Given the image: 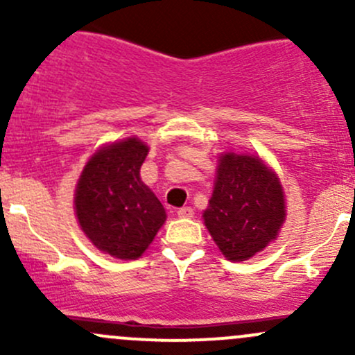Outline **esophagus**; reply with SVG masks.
Segmentation results:
<instances>
[{
	"label": "esophagus",
	"mask_w": 355,
	"mask_h": 355,
	"mask_svg": "<svg viewBox=\"0 0 355 355\" xmlns=\"http://www.w3.org/2000/svg\"><path fill=\"white\" fill-rule=\"evenodd\" d=\"M178 216L180 218H192L194 216V209L191 206H184L178 209Z\"/></svg>",
	"instance_id": "1"
}]
</instances>
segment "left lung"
I'll return each instance as SVG.
<instances>
[{
	"mask_svg": "<svg viewBox=\"0 0 355 355\" xmlns=\"http://www.w3.org/2000/svg\"><path fill=\"white\" fill-rule=\"evenodd\" d=\"M284 220V189L263 159L221 156L204 223L223 256L249 259L277 239Z\"/></svg>",
	"mask_w": 355,
	"mask_h": 355,
	"instance_id": "8db88e82",
	"label": "left lung"
}]
</instances>
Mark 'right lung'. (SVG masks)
<instances>
[{"label": "right lung", "instance_id": "right-lung-1", "mask_svg": "<svg viewBox=\"0 0 355 355\" xmlns=\"http://www.w3.org/2000/svg\"><path fill=\"white\" fill-rule=\"evenodd\" d=\"M148 151L135 137L99 149L75 191L84 234L98 249L120 259L141 256L166 220L163 204L141 180Z\"/></svg>", "mask_w": 355, "mask_h": 355}]
</instances>
